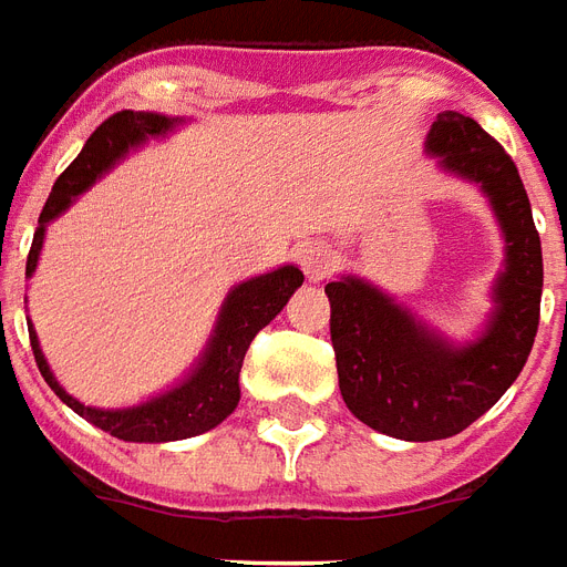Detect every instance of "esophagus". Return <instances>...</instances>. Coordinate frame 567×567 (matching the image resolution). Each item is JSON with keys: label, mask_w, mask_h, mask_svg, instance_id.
Wrapping results in <instances>:
<instances>
[{"label": "esophagus", "mask_w": 567, "mask_h": 567, "mask_svg": "<svg viewBox=\"0 0 567 567\" xmlns=\"http://www.w3.org/2000/svg\"><path fill=\"white\" fill-rule=\"evenodd\" d=\"M332 262H334V256L326 244L311 241L301 247V268H305V275H308L311 280H323L326 275H329Z\"/></svg>", "instance_id": "1"}]
</instances>
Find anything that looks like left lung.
<instances>
[{
	"label": "left lung",
	"mask_w": 567,
	"mask_h": 567,
	"mask_svg": "<svg viewBox=\"0 0 567 567\" xmlns=\"http://www.w3.org/2000/svg\"><path fill=\"white\" fill-rule=\"evenodd\" d=\"M429 151L493 198L507 238L493 323L471 347L437 341L383 292L357 278L326 284L332 305L338 386L350 414L402 441H441L468 429L502 399L526 365L540 320L544 259L526 187L514 159L477 120L444 111Z\"/></svg>",
	"instance_id": "1"
}]
</instances>
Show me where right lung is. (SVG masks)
I'll use <instances>...</instances> for the list:
<instances>
[{"instance_id": "1", "label": "right lung", "mask_w": 567, "mask_h": 567, "mask_svg": "<svg viewBox=\"0 0 567 567\" xmlns=\"http://www.w3.org/2000/svg\"><path fill=\"white\" fill-rule=\"evenodd\" d=\"M172 123L175 120H168L165 114L117 111L86 138L84 151L78 153L74 163L56 177L51 196H48L44 208H41L39 229L32 235V247H29L27 256V275H32L35 262H39L44 223L53 220L60 210L69 208V202L78 193H84L117 156H123L130 147L144 142L147 135H163L165 130H172ZM301 280H305V275H301L299 268L284 266L278 271H271V275H262V278H254L241 284V287H235L226 305H223L217 332L210 338L208 353L198 362L196 374L184 380L172 392H165L159 399L142 404V408L99 411V408H86L78 399H72L53 380L48 362L41 357L39 338H35L32 323H29L32 357H35L41 378L51 383V390L72 408L74 414H81L84 420L99 425L102 432L120 437V441L159 444V441H181V437L202 435V432H208L217 423H223L235 411V404L241 399L238 374H241L247 347H250L259 329H266L278 317L280 308L289 301V296L301 287Z\"/></svg>"}]
</instances>
